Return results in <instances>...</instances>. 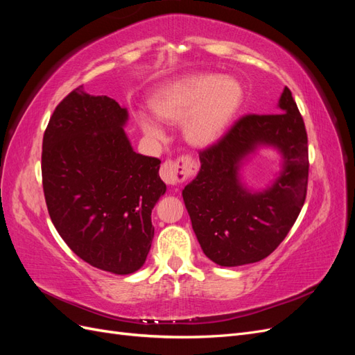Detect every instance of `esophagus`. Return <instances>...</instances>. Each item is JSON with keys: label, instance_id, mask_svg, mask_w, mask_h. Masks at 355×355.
Wrapping results in <instances>:
<instances>
[{"label": "esophagus", "instance_id": "1", "mask_svg": "<svg viewBox=\"0 0 355 355\" xmlns=\"http://www.w3.org/2000/svg\"><path fill=\"white\" fill-rule=\"evenodd\" d=\"M197 171L194 161L188 157H182L178 161L167 159L159 168V176L167 185H179Z\"/></svg>", "mask_w": 355, "mask_h": 355}]
</instances>
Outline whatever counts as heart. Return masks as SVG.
Masks as SVG:
<instances>
[{
  "label": "heart",
  "instance_id": "1",
  "mask_svg": "<svg viewBox=\"0 0 355 355\" xmlns=\"http://www.w3.org/2000/svg\"><path fill=\"white\" fill-rule=\"evenodd\" d=\"M243 101L240 83L214 73H192L166 83L149 96V108L155 119L137 112L142 132L153 141L164 137L163 123H182L185 141L197 148L216 144L227 132Z\"/></svg>",
  "mask_w": 355,
  "mask_h": 355
}]
</instances>
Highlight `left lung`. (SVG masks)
Instances as JSON below:
<instances>
[{
	"label": "left lung",
	"instance_id": "left-lung-1",
	"mask_svg": "<svg viewBox=\"0 0 355 355\" xmlns=\"http://www.w3.org/2000/svg\"><path fill=\"white\" fill-rule=\"evenodd\" d=\"M275 114H249L218 144L200 153V171L182 191L197 240L220 266L270 256L296 222L306 197L308 137L292 92L284 87ZM261 147L281 154L282 168L265 190L247 189L241 168Z\"/></svg>",
	"mask_w": 355,
	"mask_h": 355
}]
</instances>
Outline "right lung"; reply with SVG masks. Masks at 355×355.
<instances>
[{"label":"right lung","instance_id":"right-lung-1","mask_svg":"<svg viewBox=\"0 0 355 355\" xmlns=\"http://www.w3.org/2000/svg\"><path fill=\"white\" fill-rule=\"evenodd\" d=\"M127 108L83 85L53 112L42 137V188L59 235L84 262L118 275L144 266L161 161L133 151Z\"/></svg>","mask_w":355,"mask_h":355}]
</instances>
